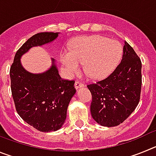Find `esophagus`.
Segmentation results:
<instances>
[{
    "mask_svg": "<svg viewBox=\"0 0 156 156\" xmlns=\"http://www.w3.org/2000/svg\"><path fill=\"white\" fill-rule=\"evenodd\" d=\"M83 86H84V85L82 83L79 82V81H76V82L75 83V88H76V90H78L79 88L83 87Z\"/></svg>",
    "mask_w": 156,
    "mask_h": 156,
    "instance_id": "obj_1",
    "label": "esophagus"
}]
</instances>
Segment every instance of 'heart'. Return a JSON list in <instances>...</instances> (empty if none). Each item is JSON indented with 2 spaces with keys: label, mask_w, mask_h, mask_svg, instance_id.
<instances>
[{
  "label": "heart",
  "mask_w": 156,
  "mask_h": 156,
  "mask_svg": "<svg viewBox=\"0 0 156 156\" xmlns=\"http://www.w3.org/2000/svg\"><path fill=\"white\" fill-rule=\"evenodd\" d=\"M122 48L119 43L99 36L80 37L72 43L69 53L62 54L61 62L69 73L83 69L91 79L101 80L108 76L120 61Z\"/></svg>",
  "instance_id": "heart-1"
}]
</instances>
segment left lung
Returning a JSON list of instances; mask_svg holds the SVG:
<instances>
[{"instance_id": "obj_1", "label": "left lung", "mask_w": 156, "mask_h": 156, "mask_svg": "<svg viewBox=\"0 0 156 156\" xmlns=\"http://www.w3.org/2000/svg\"><path fill=\"white\" fill-rule=\"evenodd\" d=\"M87 88L92 118L101 126H118L130 115L140 100L141 62L127 42L123 41L122 61L113 73Z\"/></svg>"}]
</instances>
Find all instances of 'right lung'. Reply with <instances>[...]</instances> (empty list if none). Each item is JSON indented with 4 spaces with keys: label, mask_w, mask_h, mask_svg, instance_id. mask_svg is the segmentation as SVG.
<instances>
[{
    "label": "right lung",
    "mask_w": 156,
    "mask_h": 156,
    "mask_svg": "<svg viewBox=\"0 0 156 156\" xmlns=\"http://www.w3.org/2000/svg\"><path fill=\"white\" fill-rule=\"evenodd\" d=\"M58 34L45 32L30 37L17 51L10 69L16 111L25 122L41 132L56 131L64 124L69 104L76 94L74 81L62 79L55 58L50 68L41 73L27 71L21 58L32 48L53 42Z\"/></svg>",
    "instance_id": "add662e5"
}]
</instances>
